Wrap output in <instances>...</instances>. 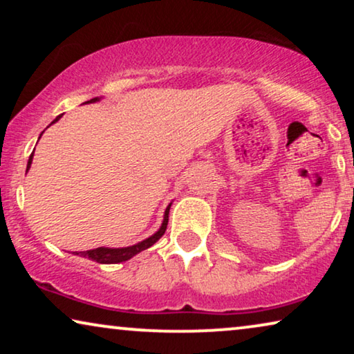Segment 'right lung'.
<instances>
[{"label":"right lung","mask_w":354,"mask_h":354,"mask_svg":"<svg viewBox=\"0 0 354 354\" xmlns=\"http://www.w3.org/2000/svg\"><path fill=\"white\" fill-rule=\"evenodd\" d=\"M95 101H100V98H93L90 101H85V103H95ZM59 118H62V114L57 115V118L53 120L51 124L57 122ZM32 159H33V153L30 154V158H28L27 171L30 169ZM169 209H171V205L166 207L162 224H161V227H159V230L156 232V234H153L151 236H149V239L140 241V243H137V245L125 246V248H104V246H100V248L88 250V251H75V254L82 256V258H88L91 261H96V263H100V264H118V263H122V261H129L130 258H133L135 254H138L140 251H143V250L149 248V246H153L164 235V232H166V229H167V222H169Z\"/></svg>","instance_id":"1"}]
</instances>
